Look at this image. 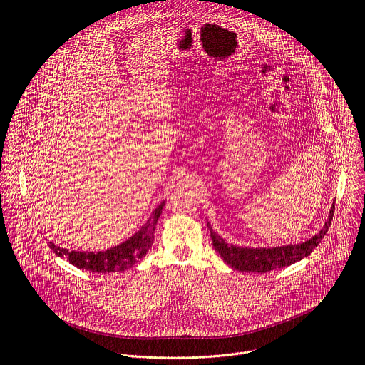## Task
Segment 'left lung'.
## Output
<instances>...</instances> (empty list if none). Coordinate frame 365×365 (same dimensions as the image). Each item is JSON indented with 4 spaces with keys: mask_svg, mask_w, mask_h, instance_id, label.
<instances>
[{
    "mask_svg": "<svg viewBox=\"0 0 365 365\" xmlns=\"http://www.w3.org/2000/svg\"><path fill=\"white\" fill-rule=\"evenodd\" d=\"M335 211V203H332L328 220L324 224V228L312 237L310 240L300 244H289L270 248H252V247H240L228 244L222 237L214 232L211 224L207 222V228L211 231V238L214 248L222 257L224 262L235 270L247 273H267L276 269L290 266L302 258L307 257L315 247L319 245L324 235L331 227L332 217Z\"/></svg>",
    "mask_w": 365,
    "mask_h": 365,
    "instance_id": "left-lung-1",
    "label": "left lung"
}]
</instances>
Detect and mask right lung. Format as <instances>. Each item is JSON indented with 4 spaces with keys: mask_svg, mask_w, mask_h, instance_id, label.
Returning a JSON list of instances; mask_svg holds the SVG:
<instances>
[{
    "mask_svg": "<svg viewBox=\"0 0 365 365\" xmlns=\"http://www.w3.org/2000/svg\"><path fill=\"white\" fill-rule=\"evenodd\" d=\"M165 203L166 202L163 200L158 207H155L147 222L133 237L110 250L98 252L69 251L68 248H62L51 241H47V245L53 250V252L58 257L68 258V262L78 269H85L93 273L124 272L137 264L151 248V244L154 241L155 224H158L162 215Z\"/></svg>",
    "mask_w": 365,
    "mask_h": 365,
    "instance_id": "obj_1",
    "label": "right lung"
}]
</instances>
